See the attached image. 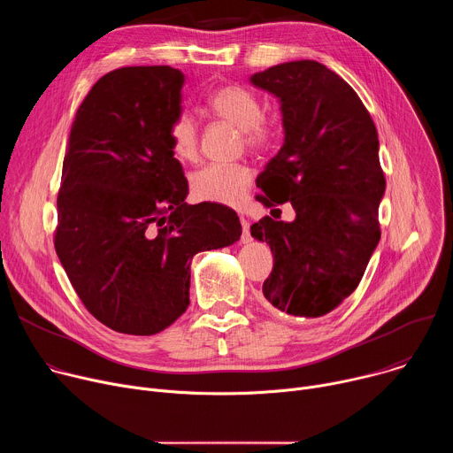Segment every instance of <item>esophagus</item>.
Wrapping results in <instances>:
<instances>
[{"label":"esophagus","mask_w":453,"mask_h":453,"mask_svg":"<svg viewBox=\"0 0 453 453\" xmlns=\"http://www.w3.org/2000/svg\"><path fill=\"white\" fill-rule=\"evenodd\" d=\"M240 224H242V236H240V242H242V243H249V242L252 240L250 231H249V220L243 219V217H240Z\"/></svg>","instance_id":"obj_1"}]
</instances>
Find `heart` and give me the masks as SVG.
<instances>
[{
  "instance_id": "1",
  "label": "heart",
  "mask_w": 453,
  "mask_h": 453,
  "mask_svg": "<svg viewBox=\"0 0 453 453\" xmlns=\"http://www.w3.org/2000/svg\"><path fill=\"white\" fill-rule=\"evenodd\" d=\"M211 112L240 128L250 149H262L273 138V125L262 116V104L243 86H224L210 98ZM168 138L173 154L180 161L197 156L199 127L188 112L175 114L168 123ZM250 170L243 165H208L189 177L191 196L197 201L236 206L250 186Z\"/></svg>"
}]
</instances>
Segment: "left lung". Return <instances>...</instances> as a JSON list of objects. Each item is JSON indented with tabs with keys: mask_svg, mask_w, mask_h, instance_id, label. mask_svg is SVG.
I'll list each match as a JSON object with an SVG mask.
<instances>
[{
	"mask_svg": "<svg viewBox=\"0 0 453 453\" xmlns=\"http://www.w3.org/2000/svg\"><path fill=\"white\" fill-rule=\"evenodd\" d=\"M274 95L283 147L257 175L273 211L290 203L292 222L264 217L250 234L271 245L274 267L264 283L278 310L315 319L358 287L380 242L378 206L385 177L376 127L351 86L317 60H294L250 75Z\"/></svg>",
	"mask_w": 453,
	"mask_h": 453,
	"instance_id": "obj_1",
	"label": "left lung"
}]
</instances>
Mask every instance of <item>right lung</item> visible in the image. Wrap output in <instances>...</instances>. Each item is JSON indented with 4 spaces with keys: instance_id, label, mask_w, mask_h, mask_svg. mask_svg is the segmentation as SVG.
Listing matches in <instances>:
<instances>
[{
    "instance_id": "obj_1",
    "label": "right lung",
    "mask_w": 453,
    "mask_h": 453,
    "mask_svg": "<svg viewBox=\"0 0 453 453\" xmlns=\"http://www.w3.org/2000/svg\"><path fill=\"white\" fill-rule=\"evenodd\" d=\"M182 72L131 66L104 75L81 104L57 197L55 250L89 313L127 335H154L189 304V265L240 240L227 206H189L170 119Z\"/></svg>"
}]
</instances>
